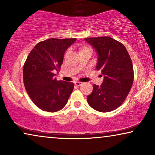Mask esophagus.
<instances>
[{
    "label": "esophagus",
    "mask_w": 155,
    "mask_h": 155,
    "mask_svg": "<svg viewBox=\"0 0 155 155\" xmlns=\"http://www.w3.org/2000/svg\"><path fill=\"white\" fill-rule=\"evenodd\" d=\"M75 84L76 86L79 87V86H80V85H82V82H75Z\"/></svg>",
    "instance_id": "1"
}]
</instances>
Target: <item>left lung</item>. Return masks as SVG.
<instances>
[{
  "label": "left lung",
  "mask_w": 155,
  "mask_h": 155,
  "mask_svg": "<svg viewBox=\"0 0 155 155\" xmlns=\"http://www.w3.org/2000/svg\"><path fill=\"white\" fill-rule=\"evenodd\" d=\"M84 40L97 52L96 68L104 75L101 86L93 84L88 104L98 111H111L122 104L132 87L134 73L130 57L124 44L109 37Z\"/></svg>",
  "instance_id": "1"
}]
</instances>
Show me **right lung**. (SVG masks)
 Instances as JSON below:
<instances>
[{"instance_id":"obj_1","label":"right lung","mask_w":155,"mask_h":155,"mask_svg":"<svg viewBox=\"0 0 155 155\" xmlns=\"http://www.w3.org/2000/svg\"><path fill=\"white\" fill-rule=\"evenodd\" d=\"M75 38H53L38 43L29 53L24 68L23 80L29 97L43 111L56 112L66 105L74 88L71 82L57 80L67 48Z\"/></svg>"}]
</instances>
